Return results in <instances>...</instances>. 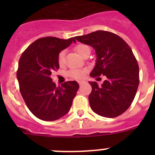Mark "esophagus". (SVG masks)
<instances>
[{"label":"esophagus","mask_w":155,"mask_h":155,"mask_svg":"<svg viewBox=\"0 0 155 155\" xmlns=\"http://www.w3.org/2000/svg\"><path fill=\"white\" fill-rule=\"evenodd\" d=\"M84 81H78V84H80V85H81V84H84Z\"/></svg>","instance_id":"esophagus-1"}]
</instances>
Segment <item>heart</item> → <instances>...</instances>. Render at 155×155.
Returning a JSON list of instances; mask_svg holds the SVG:
<instances>
[{"label":"heart","instance_id":"1","mask_svg":"<svg viewBox=\"0 0 155 155\" xmlns=\"http://www.w3.org/2000/svg\"><path fill=\"white\" fill-rule=\"evenodd\" d=\"M75 51L77 52V53L78 54L79 56L81 57L82 54L86 51V50H89V47L86 45L83 44H79L78 46H75L74 48ZM64 57H65V52L62 51L60 53L58 56V62L60 65H63L64 64ZM68 74L75 79H81L82 78L84 75V71H82V70H78V69H74L71 70L69 71Z\"/></svg>","mask_w":155,"mask_h":155}]
</instances>
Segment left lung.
<instances>
[{
  "label": "left lung",
  "instance_id": "1",
  "mask_svg": "<svg viewBox=\"0 0 155 155\" xmlns=\"http://www.w3.org/2000/svg\"><path fill=\"white\" fill-rule=\"evenodd\" d=\"M75 39L95 50L96 63L90 76L106 77L102 85L89 81L91 109L107 118L123 114L130 106L139 85V67L130 47L119 35L107 31H96Z\"/></svg>",
  "mask_w": 155,
  "mask_h": 155
}]
</instances>
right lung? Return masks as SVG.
Wrapping results in <instances>:
<instances>
[{
    "label": "right lung",
    "instance_id": "1",
    "mask_svg": "<svg viewBox=\"0 0 155 155\" xmlns=\"http://www.w3.org/2000/svg\"><path fill=\"white\" fill-rule=\"evenodd\" d=\"M73 42H76L75 37L41 38L32 42L20 57L17 71L20 91L27 107L39 120L54 121L71 109L78 83L67 81L57 87L50 76L60 67L59 53Z\"/></svg>",
    "mask_w": 155,
    "mask_h": 155
}]
</instances>
